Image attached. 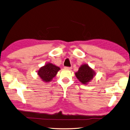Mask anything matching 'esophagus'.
Instances as JSON below:
<instances>
[{"instance_id": "esophagus-1", "label": "esophagus", "mask_w": 130, "mask_h": 130, "mask_svg": "<svg viewBox=\"0 0 130 130\" xmlns=\"http://www.w3.org/2000/svg\"><path fill=\"white\" fill-rule=\"evenodd\" d=\"M65 69H68V70H71L72 69V67H65Z\"/></svg>"}]
</instances>
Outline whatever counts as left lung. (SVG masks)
Listing matches in <instances>:
<instances>
[{
    "instance_id": "1",
    "label": "left lung",
    "mask_w": 130,
    "mask_h": 130,
    "mask_svg": "<svg viewBox=\"0 0 130 130\" xmlns=\"http://www.w3.org/2000/svg\"><path fill=\"white\" fill-rule=\"evenodd\" d=\"M77 79L83 84H88L95 75V72L89 67L88 65L84 64L79 67L78 71L75 73Z\"/></svg>"
}]
</instances>
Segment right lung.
<instances>
[{"label":"right lung","mask_w":130,"mask_h":130,"mask_svg":"<svg viewBox=\"0 0 130 130\" xmlns=\"http://www.w3.org/2000/svg\"><path fill=\"white\" fill-rule=\"evenodd\" d=\"M60 68L51 63H46L37 72V74L44 82H50L56 76Z\"/></svg>","instance_id":"obj_1"}]
</instances>
